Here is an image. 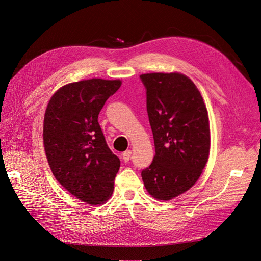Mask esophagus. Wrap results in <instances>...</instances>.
Returning <instances> with one entry per match:
<instances>
[{"mask_svg":"<svg viewBox=\"0 0 261 261\" xmlns=\"http://www.w3.org/2000/svg\"><path fill=\"white\" fill-rule=\"evenodd\" d=\"M130 156H132V151H125L123 153L122 158L124 161H125V163H127V161L130 159Z\"/></svg>","mask_w":261,"mask_h":261,"instance_id":"1","label":"esophagus"}]
</instances>
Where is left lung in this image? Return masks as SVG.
Here are the masks:
<instances>
[{
    "mask_svg": "<svg viewBox=\"0 0 261 261\" xmlns=\"http://www.w3.org/2000/svg\"><path fill=\"white\" fill-rule=\"evenodd\" d=\"M140 79L155 144L152 164L141 176L153 197L170 201L189 190L207 164V108L194 83L181 73H147Z\"/></svg>",
    "mask_w": 261,
    "mask_h": 261,
    "instance_id": "1",
    "label": "left lung"
}]
</instances>
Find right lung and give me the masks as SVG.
<instances>
[{"mask_svg":"<svg viewBox=\"0 0 261 261\" xmlns=\"http://www.w3.org/2000/svg\"><path fill=\"white\" fill-rule=\"evenodd\" d=\"M120 80L91 79L59 88L43 121V144L53 175L71 194L90 205L113 194L120 159L108 147L98 114Z\"/></svg>","mask_w":261,"mask_h":261,"instance_id":"right-lung-1","label":"right lung"}]
</instances>
